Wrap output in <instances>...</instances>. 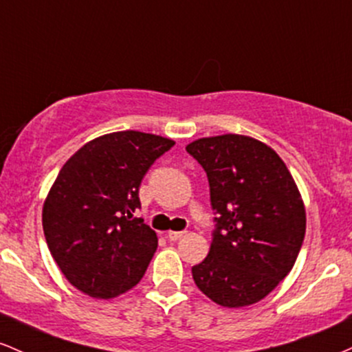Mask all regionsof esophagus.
Masks as SVG:
<instances>
[{
  "instance_id": "34e87169",
  "label": "esophagus",
  "mask_w": 352,
  "mask_h": 352,
  "mask_svg": "<svg viewBox=\"0 0 352 352\" xmlns=\"http://www.w3.org/2000/svg\"><path fill=\"white\" fill-rule=\"evenodd\" d=\"M184 234H186V231H169L166 236H168L169 241H177L179 238H183Z\"/></svg>"
}]
</instances>
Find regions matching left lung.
Returning a JSON list of instances; mask_svg holds the SVG:
<instances>
[{"instance_id":"8db88e82","label":"left lung","mask_w":352,"mask_h":352,"mask_svg":"<svg viewBox=\"0 0 352 352\" xmlns=\"http://www.w3.org/2000/svg\"><path fill=\"white\" fill-rule=\"evenodd\" d=\"M186 151L206 171L218 214L211 248L192 266V279L219 306H251L298 259L306 232L301 192L278 153L251 136L199 138Z\"/></svg>"}]
</instances>
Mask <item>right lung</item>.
Returning a JSON list of instances; mask_svg holds the SVG:
<instances>
[{
    "instance_id": "right-lung-1",
    "label": "right lung",
    "mask_w": 352,
    "mask_h": 352,
    "mask_svg": "<svg viewBox=\"0 0 352 352\" xmlns=\"http://www.w3.org/2000/svg\"><path fill=\"white\" fill-rule=\"evenodd\" d=\"M175 141L141 131L94 138L66 161L43 204L51 256L81 293L111 299L136 286L157 236L134 211L146 171Z\"/></svg>"
}]
</instances>
